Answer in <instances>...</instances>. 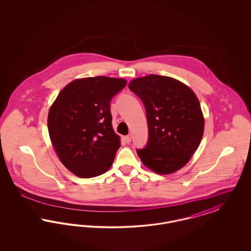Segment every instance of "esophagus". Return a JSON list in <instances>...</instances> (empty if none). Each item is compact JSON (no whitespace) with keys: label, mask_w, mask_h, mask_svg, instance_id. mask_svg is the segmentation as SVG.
Instances as JSON below:
<instances>
[{"label":"esophagus","mask_w":251,"mask_h":251,"mask_svg":"<svg viewBox=\"0 0 251 251\" xmlns=\"http://www.w3.org/2000/svg\"><path fill=\"white\" fill-rule=\"evenodd\" d=\"M124 139H125V141H126L127 143H130V142L131 141V134H128V135H126V136L124 137Z\"/></svg>","instance_id":"1"}]
</instances>
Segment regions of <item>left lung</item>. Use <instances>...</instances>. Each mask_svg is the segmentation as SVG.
<instances>
[{"mask_svg": "<svg viewBox=\"0 0 251 251\" xmlns=\"http://www.w3.org/2000/svg\"><path fill=\"white\" fill-rule=\"evenodd\" d=\"M129 88L146 108L149 142L137 150L144 166L160 175L178 171L202 139L204 117L198 97L179 80L155 74L131 80Z\"/></svg>", "mask_w": 251, "mask_h": 251, "instance_id": "1", "label": "left lung"}]
</instances>
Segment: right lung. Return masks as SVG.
Returning a JSON list of instances; mask_svg holds the SVG:
<instances>
[{"mask_svg":"<svg viewBox=\"0 0 251 251\" xmlns=\"http://www.w3.org/2000/svg\"><path fill=\"white\" fill-rule=\"evenodd\" d=\"M126 84L106 76L76 79L50 105V141L60 162L77 177H97L113 165L120 137L112 126L110 101Z\"/></svg>","mask_w":251,"mask_h":251,"instance_id":"1","label":"right lung"}]
</instances>
